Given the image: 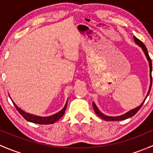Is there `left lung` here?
<instances>
[{"label":"left lung","instance_id":"obj_1","mask_svg":"<svg viewBox=\"0 0 153 153\" xmlns=\"http://www.w3.org/2000/svg\"><path fill=\"white\" fill-rule=\"evenodd\" d=\"M134 41H135V42L137 44H138L139 47H141L142 48L143 52L145 53V55H146V58H147L148 61H149V69H150V79H151V81H150V86H149V92H148L147 93V95H146V97L148 96V95L149 94V92H150V89H151V86H152V74H151V72H152V61H151V58H149V54H148V52H147V49H146V46L144 45V44H143L142 41H140L139 39H138V38H136V37L134 36ZM144 101H143L142 104H141L139 106H138L137 108H135V109H132V110L129 111L128 112H126V113H125L124 115H120V116H117V117H111V116H106V115H104V114L102 113V112H101L99 111V109H98V107H97V106L95 105V103L92 102V105H93V108H94V110H95V112L97 114V115H98V116L100 117V118H101L102 119L105 120L106 121H122V120H125V119H127V118H130V117L133 116V115H135V114L137 113V112H138V110H139L140 109H141V107L142 106L143 104L144 103Z\"/></svg>","mask_w":153,"mask_h":153}]
</instances>
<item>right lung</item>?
I'll list each match as a JSON object with an SVG mask.
<instances>
[{"label":"right lung","instance_id":"add662e5","mask_svg":"<svg viewBox=\"0 0 153 153\" xmlns=\"http://www.w3.org/2000/svg\"><path fill=\"white\" fill-rule=\"evenodd\" d=\"M13 104L15 105L17 110L18 111V112H19V113L21 114V115H22V116L24 117L27 121H29V122H32V123H35V124H54L55 121L59 120L60 118L64 115L67 106V102L66 103L65 106H64V107L63 108V109H61V110L60 111V112H58V113L55 114V115H51V116H49V117H39V116H36V115H31V114L27 113V112H25L24 111H23L22 109H20L19 107H18L15 103H13Z\"/></svg>","mask_w":153,"mask_h":153}]
</instances>
